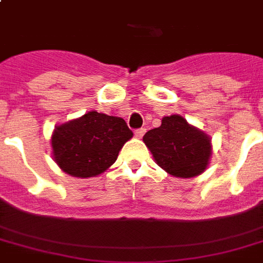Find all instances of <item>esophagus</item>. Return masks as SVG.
Wrapping results in <instances>:
<instances>
[{
  "label": "esophagus",
  "instance_id": "obj_1",
  "mask_svg": "<svg viewBox=\"0 0 263 263\" xmlns=\"http://www.w3.org/2000/svg\"><path fill=\"white\" fill-rule=\"evenodd\" d=\"M144 132H146V129H144V128H139V129H136L135 131V136L138 138V139H140V138L144 135Z\"/></svg>",
  "mask_w": 263,
  "mask_h": 263
}]
</instances>
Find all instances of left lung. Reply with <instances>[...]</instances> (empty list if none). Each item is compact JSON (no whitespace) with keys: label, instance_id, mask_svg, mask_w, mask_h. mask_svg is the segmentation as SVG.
Listing matches in <instances>:
<instances>
[{"label":"left lung","instance_id":"left-lung-1","mask_svg":"<svg viewBox=\"0 0 263 263\" xmlns=\"http://www.w3.org/2000/svg\"><path fill=\"white\" fill-rule=\"evenodd\" d=\"M158 166L175 177L190 179L208 168L212 139L179 115L166 116L158 128L143 136Z\"/></svg>","mask_w":263,"mask_h":263}]
</instances>
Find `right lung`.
I'll return each mask as SVG.
<instances>
[{"label": "right lung", "instance_id": "right-lung-1", "mask_svg": "<svg viewBox=\"0 0 263 263\" xmlns=\"http://www.w3.org/2000/svg\"><path fill=\"white\" fill-rule=\"evenodd\" d=\"M132 135L123 119L88 111L54 128L53 158L63 172L73 177H95L115 164Z\"/></svg>", "mask_w": 263, "mask_h": 263}]
</instances>
